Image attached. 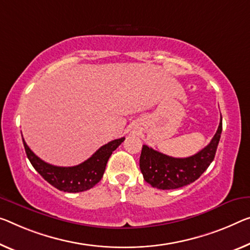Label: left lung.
<instances>
[{
	"mask_svg": "<svg viewBox=\"0 0 250 250\" xmlns=\"http://www.w3.org/2000/svg\"><path fill=\"white\" fill-rule=\"evenodd\" d=\"M222 132V117L210 143L197 154L179 159L165 155L143 145L140 168L145 181L161 190L179 189L200 178L212 162Z\"/></svg>",
	"mask_w": 250,
	"mask_h": 250,
	"instance_id": "left-lung-1",
	"label": "left lung"
}]
</instances>
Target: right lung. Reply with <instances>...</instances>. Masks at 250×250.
Returning a JSON list of instances; mask_svg holds the SVG:
<instances>
[{"label": "right lung", "instance_id": "obj_1", "mask_svg": "<svg viewBox=\"0 0 250 250\" xmlns=\"http://www.w3.org/2000/svg\"><path fill=\"white\" fill-rule=\"evenodd\" d=\"M125 137L117 138L96 151L89 159L76 167H56L42 161L30 149L23 140L26 156L32 167L45 181L63 192H83L91 189L101 181L109 156L124 142Z\"/></svg>", "mask_w": 250, "mask_h": 250}]
</instances>
